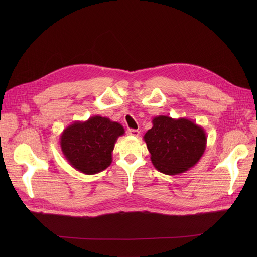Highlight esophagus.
I'll return each mask as SVG.
<instances>
[{"mask_svg": "<svg viewBox=\"0 0 257 257\" xmlns=\"http://www.w3.org/2000/svg\"><path fill=\"white\" fill-rule=\"evenodd\" d=\"M127 133L129 134V136H132V137H139L140 136V131L137 130V129H129L127 131Z\"/></svg>", "mask_w": 257, "mask_h": 257, "instance_id": "obj_1", "label": "esophagus"}]
</instances>
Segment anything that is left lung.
<instances>
[{"instance_id": "1", "label": "left lung", "mask_w": 257, "mask_h": 257, "mask_svg": "<svg viewBox=\"0 0 257 257\" xmlns=\"http://www.w3.org/2000/svg\"><path fill=\"white\" fill-rule=\"evenodd\" d=\"M144 136L153 166L166 175H177L193 168L206 149L204 129L186 117L158 115Z\"/></svg>"}]
</instances>
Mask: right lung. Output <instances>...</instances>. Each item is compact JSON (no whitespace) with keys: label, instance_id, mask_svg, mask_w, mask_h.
Returning a JSON list of instances; mask_svg holds the SVG:
<instances>
[{"label":"right lung","instance_id":"right-lung-1","mask_svg":"<svg viewBox=\"0 0 257 257\" xmlns=\"http://www.w3.org/2000/svg\"><path fill=\"white\" fill-rule=\"evenodd\" d=\"M125 129L108 117L93 115L85 121L76 120L60 136L65 159L74 169L86 174L100 173L110 166L116 140Z\"/></svg>","mask_w":257,"mask_h":257}]
</instances>
